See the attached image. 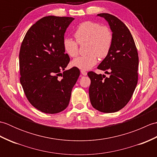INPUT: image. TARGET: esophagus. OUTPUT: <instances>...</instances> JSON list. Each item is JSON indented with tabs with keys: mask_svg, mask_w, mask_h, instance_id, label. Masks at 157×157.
<instances>
[{
	"mask_svg": "<svg viewBox=\"0 0 157 157\" xmlns=\"http://www.w3.org/2000/svg\"><path fill=\"white\" fill-rule=\"evenodd\" d=\"M81 73H82L83 75H87V72H86V71H84V70H81Z\"/></svg>",
	"mask_w": 157,
	"mask_h": 157,
	"instance_id": "34e87169",
	"label": "esophagus"
}]
</instances>
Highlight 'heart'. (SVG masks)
I'll list each match as a JSON object with an SVG mask.
<instances>
[{
  "mask_svg": "<svg viewBox=\"0 0 157 157\" xmlns=\"http://www.w3.org/2000/svg\"><path fill=\"white\" fill-rule=\"evenodd\" d=\"M75 40L65 38L63 45L65 52L71 57L78 55V44L88 42V55L81 56L73 59L71 65L81 70H88L97 63L99 58L106 57L111 49L113 42L112 32L106 26H101L98 23L90 21L80 23L74 32Z\"/></svg>",
  "mask_w": 157,
  "mask_h": 157,
  "instance_id": "obj_1",
  "label": "heart"
}]
</instances>
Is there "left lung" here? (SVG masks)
I'll use <instances>...</instances> for the list:
<instances>
[{
  "mask_svg": "<svg viewBox=\"0 0 157 157\" xmlns=\"http://www.w3.org/2000/svg\"><path fill=\"white\" fill-rule=\"evenodd\" d=\"M97 16L108 22L113 33L110 51L98 69L110 76L88 73L91 84L89 96L93 107L102 113H115L128 104L138 83V54L129 29L121 20L109 13Z\"/></svg>",
  "mask_w": 157,
  "mask_h": 157,
  "instance_id": "1",
  "label": "left lung"
}]
</instances>
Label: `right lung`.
I'll return each instance as SVG.
<instances>
[{
	"instance_id": "1",
	"label": "right lung",
	"mask_w": 157,
	"mask_h": 157,
	"mask_svg": "<svg viewBox=\"0 0 157 157\" xmlns=\"http://www.w3.org/2000/svg\"><path fill=\"white\" fill-rule=\"evenodd\" d=\"M73 20L69 17H44L28 29L21 45L20 83L29 102L41 112L55 114L67 107L80 74L76 67L65 70L70 59L63 42ZM60 75L61 79L58 78Z\"/></svg>"
}]
</instances>
